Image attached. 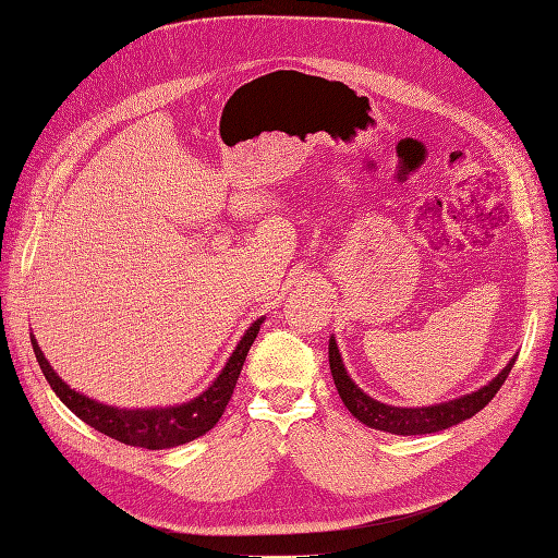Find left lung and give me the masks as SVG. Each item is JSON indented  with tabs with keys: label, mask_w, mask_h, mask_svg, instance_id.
<instances>
[{
	"label": "left lung",
	"mask_w": 558,
	"mask_h": 558,
	"mask_svg": "<svg viewBox=\"0 0 558 558\" xmlns=\"http://www.w3.org/2000/svg\"><path fill=\"white\" fill-rule=\"evenodd\" d=\"M328 361H330V373L337 386V393H340L342 402L347 404V410L356 416L359 421H363L365 426L377 428V430H386L393 435H426V433H437L451 428L461 421L475 416L480 410H484L488 402L494 400V396L500 391V386L508 379L510 369L514 365V359L502 367V373L488 381V386L480 388V391L463 396L459 400L451 402H442V404H433V408H391V404L377 402L369 396H365L361 388L351 381V377L347 375V369L342 365V356L340 349H337L335 340L330 337L328 344Z\"/></svg>",
	"instance_id": "8db88e82"
}]
</instances>
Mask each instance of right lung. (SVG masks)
<instances>
[{"label": "right lung", "mask_w": 558, "mask_h": 558, "mask_svg": "<svg viewBox=\"0 0 558 558\" xmlns=\"http://www.w3.org/2000/svg\"><path fill=\"white\" fill-rule=\"evenodd\" d=\"M263 318L253 324L246 335L240 340L238 349L232 351L230 361L226 363L223 373L216 377V381L207 388L205 393L197 396L191 402H183L179 408H167V410H118L109 408L97 400H90L72 391L56 373L53 367L48 365L44 353L37 344L35 337H32V349H35V356L39 361V367L44 377L48 379L50 388H53L56 396L70 408L81 421H86L88 426L95 430L105 433L113 440L130 445V447H144V449H170L195 440V437L205 435L216 426V421L223 416L226 404L232 398L234 384L240 379L242 365L246 361V353L256 340L260 330Z\"/></svg>", "instance_id": "right-lung-1"}]
</instances>
